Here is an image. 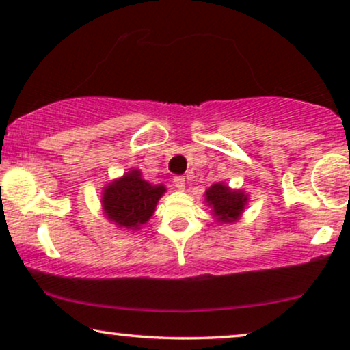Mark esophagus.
Listing matches in <instances>:
<instances>
[{
  "label": "esophagus",
  "mask_w": 350,
  "mask_h": 350,
  "mask_svg": "<svg viewBox=\"0 0 350 350\" xmlns=\"http://www.w3.org/2000/svg\"><path fill=\"white\" fill-rule=\"evenodd\" d=\"M174 185H175L176 189L183 191V189H185V178H183V176H175V178H174Z\"/></svg>",
  "instance_id": "34e87169"
}]
</instances>
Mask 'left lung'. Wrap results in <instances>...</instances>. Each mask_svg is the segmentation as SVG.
Returning <instances> with one entry per match:
<instances>
[{"instance_id":"left-lung-1","label":"left lung","mask_w":350,"mask_h":350,"mask_svg":"<svg viewBox=\"0 0 350 350\" xmlns=\"http://www.w3.org/2000/svg\"><path fill=\"white\" fill-rule=\"evenodd\" d=\"M205 202L212 207V215L217 221L234 223L248 202V194L241 189H231L224 183H215L205 191Z\"/></svg>"}]
</instances>
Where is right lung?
<instances>
[{
  "label": "right lung",
  "instance_id": "1",
  "mask_svg": "<svg viewBox=\"0 0 350 350\" xmlns=\"http://www.w3.org/2000/svg\"><path fill=\"white\" fill-rule=\"evenodd\" d=\"M164 193V185L143 180L140 170L133 169L103 189L102 207L109 221L118 228L137 231L152 217L157 200Z\"/></svg>",
  "mask_w": 350,
  "mask_h": 350
}]
</instances>
